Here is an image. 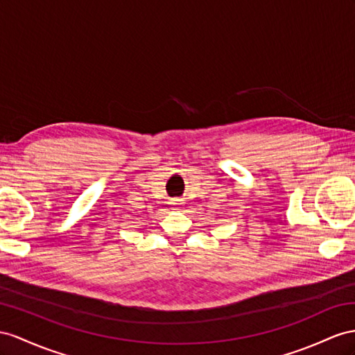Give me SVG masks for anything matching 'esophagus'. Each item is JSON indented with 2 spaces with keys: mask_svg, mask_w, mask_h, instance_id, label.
Segmentation results:
<instances>
[{
  "mask_svg": "<svg viewBox=\"0 0 355 355\" xmlns=\"http://www.w3.org/2000/svg\"><path fill=\"white\" fill-rule=\"evenodd\" d=\"M171 205L174 207V208H181V207L184 205V201H183V199H172Z\"/></svg>",
  "mask_w": 355,
  "mask_h": 355,
  "instance_id": "34e87169",
  "label": "esophagus"
}]
</instances>
